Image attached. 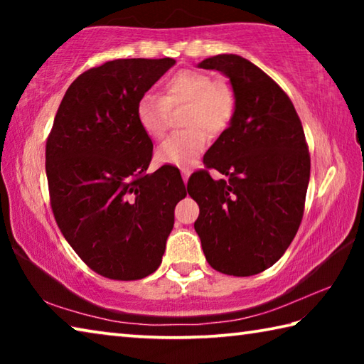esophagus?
Masks as SVG:
<instances>
[{
  "mask_svg": "<svg viewBox=\"0 0 364 364\" xmlns=\"http://www.w3.org/2000/svg\"><path fill=\"white\" fill-rule=\"evenodd\" d=\"M189 175H191V171H189V170H181V178H183V183H184V184L188 183V180H189Z\"/></svg>",
  "mask_w": 364,
  "mask_h": 364,
  "instance_id": "esophagus-1",
  "label": "esophagus"
}]
</instances>
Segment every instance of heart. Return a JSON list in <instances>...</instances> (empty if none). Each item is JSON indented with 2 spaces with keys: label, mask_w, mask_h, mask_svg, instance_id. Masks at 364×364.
<instances>
[{
  "label": "heart",
  "mask_w": 364,
  "mask_h": 364,
  "mask_svg": "<svg viewBox=\"0 0 364 364\" xmlns=\"http://www.w3.org/2000/svg\"><path fill=\"white\" fill-rule=\"evenodd\" d=\"M186 106L181 127L186 130L170 134L156 149V162L170 167H191L205 147V130L218 134L234 112V93L230 85L215 82L207 72L183 70L164 83L162 97L146 93L138 100L136 119L143 132L154 139L164 136L170 110Z\"/></svg>",
  "instance_id": "b5f03b06"
}]
</instances>
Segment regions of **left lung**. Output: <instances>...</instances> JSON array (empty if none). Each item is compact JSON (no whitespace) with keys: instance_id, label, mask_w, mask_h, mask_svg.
I'll return each mask as SVG.
<instances>
[{"instance_id":"obj_1","label":"left lung","mask_w":364,"mask_h":364,"mask_svg":"<svg viewBox=\"0 0 364 364\" xmlns=\"http://www.w3.org/2000/svg\"><path fill=\"white\" fill-rule=\"evenodd\" d=\"M230 80L234 112L205 152L207 170L189 178L199 204L194 230L208 264L230 276L262 273L291 245L304 215L310 154L294 104L274 80L237 54L197 64Z\"/></svg>"}]
</instances>
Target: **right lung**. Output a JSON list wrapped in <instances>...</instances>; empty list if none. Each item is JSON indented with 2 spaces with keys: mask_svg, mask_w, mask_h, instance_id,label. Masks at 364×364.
I'll return each instance as SVG.
<instances>
[{
  "mask_svg": "<svg viewBox=\"0 0 364 364\" xmlns=\"http://www.w3.org/2000/svg\"><path fill=\"white\" fill-rule=\"evenodd\" d=\"M175 59H115L83 72L54 117L46 143L51 208L65 241L97 274L143 279L162 263L173 210L186 197L180 171L146 173L152 141L136 104Z\"/></svg>",
  "mask_w": 364,
  "mask_h": 364,
  "instance_id": "add662e5",
  "label": "right lung"
}]
</instances>
